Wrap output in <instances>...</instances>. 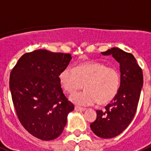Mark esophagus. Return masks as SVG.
Segmentation results:
<instances>
[{
	"label": "esophagus",
	"mask_w": 151,
	"mask_h": 151,
	"mask_svg": "<svg viewBox=\"0 0 151 151\" xmlns=\"http://www.w3.org/2000/svg\"><path fill=\"white\" fill-rule=\"evenodd\" d=\"M75 109L76 111H79V112H82V111H85L86 109V108H83V107H80V106H75Z\"/></svg>",
	"instance_id": "34e87169"
}]
</instances>
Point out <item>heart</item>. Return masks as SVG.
Listing matches in <instances>:
<instances>
[{
    "instance_id": "heart-1",
    "label": "heart",
    "mask_w": 151,
    "mask_h": 151,
    "mask_svg": "<svg viewBox=\"0 0 151 151\" xmlns=\"http://www.w3.org/2000/svg\"><path fill=\"white\" fill-rule=\"evenodd\" d=\"M60 83L65 91L73 94L83 87L81 94H72L71 101L78 105H106L115 99L121 85V74L116 67L96 60H86L74 69L67 67L59 76Z\"/></svg>"
}]
</instances>
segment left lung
<instances>
[{
  "label": "left lung",
  "instance_id": "8db88e82",
  "mask_svg": "<svg viewBox=\"0 0 151 151\" xmlns=\"http://www.w3.org/2000/svg\"><path fill=\"white\" fill-rule=\"evenodd\" d=\"M102 55H112L120 64L121 85L116 98L102 110H97V118L91 124L99 137L111 139L124 131L135 116L143 84L141 68L132 53L112 48Z\"/></svg>",
  "mask_w": 151,
  "mask_h": 151
}]
</instances>
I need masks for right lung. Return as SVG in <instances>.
<instances>
[{"label": "right lung", "instance_id": "1", "mask_svg": "<svg viewBox=\"0 0 151 151\" xmlns=\"http://www.w3.org/2000/svg\"><path fill=\"white\" fill-rule=\"evenodd\" d=\"M69 53L45 50L27 52L19 59L9 78L16 115L23 128L39 139H57L74 105L65 97L59 76L68 67Z\"/></svg>", "mask_w": 151, "mask_h": 151}]
</instances>
